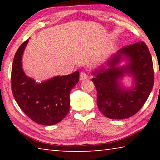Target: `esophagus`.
Returning <instances> with one entry per match:
<instances>
[{
	"label": "esophagus",
	"instance_id": "34e87169",
	"mask_svg": "<svg viewBox=\"0 0 160 160\" xmlns=\"http://www.w3.org/2000/svg\"><path fill=\"white\" fill-rule=\"evenodd\" d=\"M87 73H86V72H84V71H82L81 72V73H80V79L81 80H84V79H86V78H87Z\"/></svg>",
	"mask_w": 160,
	"mask_h": 160
}]
</instances>
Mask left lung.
<instances>
[{"instance_id": "obj_1", "label": "left lung", "mask_w": 160, "mask_h": 160, "mask_svg": "<svg viewBox=\"0 0 160 160\" xmlns=\"http://www.w3.org/2000/svg\"><path fill=\"white\" fill-rule=\"evenodd\" d=\"M126 64L119 67L122 61ZM92 72V81L97 90V104L105 117L122 119L132 117L147 100L154 86L152 58L143 41L127 46L113 54ZM126 75L133 77V84L125 88L121 81Z\"/></svg>"}]
</instances>
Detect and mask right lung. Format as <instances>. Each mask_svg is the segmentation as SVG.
Here are the masks:
<instances>
[{
	"mask_svg": "<svg viewBox=\"0 0 160 160\" xmlns=\"http://www.w3.org/2000/svg\"><path fill=\"white\" fill-rule=\"evenodd\" d=\"M28 41L15 54L12 69V89L16 102L32 121L53 125L64 119L70 109V92L79 80V72L58 76L41 83L28 77L22 68V58Z\"/></svg>",
	"mask_w": 160,
	"mask_h": 160,
	"instance_id": "obj_1",
	"label": "right lung"
}]
</instances>
